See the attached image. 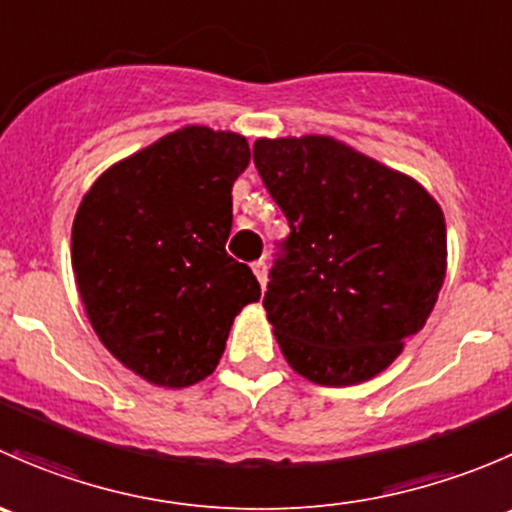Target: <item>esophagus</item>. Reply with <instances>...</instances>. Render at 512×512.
<instances>
[{
  "label": "esophagus",
  "instance_id": "1",
  "mask_svg": "<svg viewBox=\"0 0 512 512\" xmlns=\"http://www.w3.org/2000/svg\"><path fill=\"white\" fill-rule=\"evenodd\" d=\"M252 272H255L257 282H260V285L265 287V282H267V262L265 260H257L255 265H252Z\"/></svg>",
  "mask_w": 512,
  "mask_h": 512
}]
</instances>
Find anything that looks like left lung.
Returning <instances> with one entry per match:
<instances>
[{
	"instance_id": "left-lung-1",
	"label": "left lung",
	"mask_w": 512,
	"mask_h": 512,
	"mask_svg": "<svg viewBox=\"0 0 512 512\" xmlns=\"http://www.w3.org/2000/svg\"><path fill=\"white\" fill-rule=\"evenodd\" d=\"M252 158L289 223L262 299L282 354L314 384L371 379L436 304L441 208L416 180L327 136L260 138Z\"/></svg>"
}]
</instances>
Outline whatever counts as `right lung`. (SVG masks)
Returning <instances> with one entry per match:
<instances>
[{
	"instance_id": "obj_1",
	"label": "right lung",
	"mask_w": 512,
	"mask_h": 512,
	"mask_svg": "<svg viewBox=\"0 0 512 512\" xmlns=\"http://www.w3.org/2000/svg\"><path fill=\"white\" fill-rule=\"evenodd\" d=\"M250 163L237 133L188 126L108 168L81 200L71 265L98 339L158 386L213 374L232 319L260 299L227 255L232 183Z\"/></svg>"
}]
</instances>
